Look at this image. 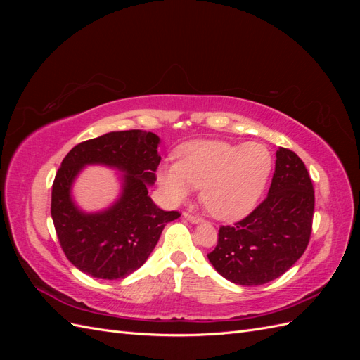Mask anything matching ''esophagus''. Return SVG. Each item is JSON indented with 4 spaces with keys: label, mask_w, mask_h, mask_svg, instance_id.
<instances>
[{
    "label": "esophagus",
    "mask_w": 360,
    "mask_h": 360,
    "mask_svg": "<svg viewBox=\"0 0 360 360\" xmlns=\"http://www.w3.org/2000/svg\"><path fill=\"white\" fill-rule=\"evenodd\" d=\"M184 217H186V219L189 221V222H192V224H200V222H202V219L200 216H197V214H193V213H189V212H184V214H183Z\"/></svg>",
    "instance_id": "obj_1"
}]
</instances>
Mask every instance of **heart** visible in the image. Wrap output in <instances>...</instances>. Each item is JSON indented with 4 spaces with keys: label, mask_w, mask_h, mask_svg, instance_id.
Masks as SVG:
<instances>
[{
    "label": "heart",
    "mask_w": 360,
    "mask_h": 360,
    "mask_svg": "<svg viewBox=\"0 0 360 360\" xmlns=\"http://www.w3.org/2000/svg\"><path fill=\"white\" fill-rule=\"evenodd\" d=\"M176 163L159 169V183L171 201L201 188V201L214 217L236 221L263 195L274 169L270 150L261 143L192 141L176 153Z\"/></svg>",
    "instance_id": "1"
}]
</instances>
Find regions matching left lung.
<instances>
[{
  "label": "left lung",
  "mask_w": 360,
  "mask_h": 360,
  "mask_svg": "<svg viewBox=\"0 0 360 360\" xmlns=\"http://www.w3.org/2000/svg\"><path fill=\"white\" fill-rule=\"evenodd\" d=\"M314 204L307 167L294 151L281 147L266 200L245 219L219 228L209 261L237 285H263L279 278L309 243Z\"/></svg>",
  "instance_id": "8db88e82"
}]
</instances>
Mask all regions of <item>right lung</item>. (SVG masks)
Returning a JSON list of instances; mask_svg holds the SVG:
<instances>
[{"label": "right lung", "instance_id": "1", "mask_svg": "<svg viewBox=\"0 0 360 360\" xmlns=\"http://www.w3.org/2000/svg\"><path fill=\"white\" fill-rule=\"evenodd\" d=\"M158 135L122 130L75 146L63 159L52 184L51 214L60 245L70 263L99 279H123L143 266L163 226L179 212H165L148 197L160 156ZM86 165L124 172L120 198L103 212L85 214L71 200V186Z\"/></svg>", "mask_w": 360, "mask_h": 360}]
</instances>
